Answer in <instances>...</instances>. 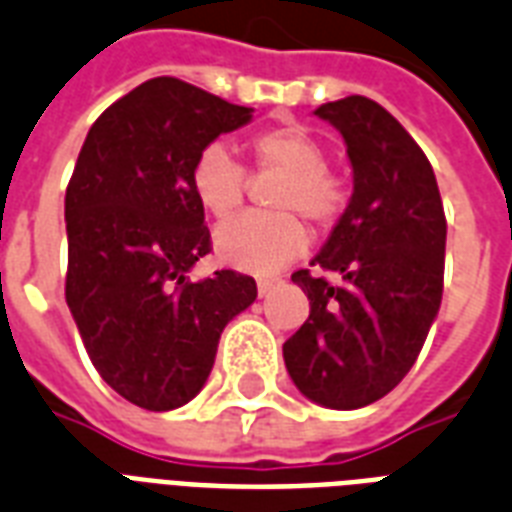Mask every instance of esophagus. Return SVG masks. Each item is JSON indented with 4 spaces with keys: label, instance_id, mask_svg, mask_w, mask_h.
Listing matches in <instances>:
<instances>
[{
    "label": "esophagus",
    "instance_id": "34e87169",
    "mask_svg": "<svg viewBox=\"0 0 512 512\" xmlns=\"http://www.w3.org/2000/svg\"><path fill=\"white\" fill-rule=\"evenodd\" d=\"M273 284H276V279L263 276V279H257V292H260V295H268V292L273 290Z\"/></svg>",
    "mask_w": 512,
    "mask_h": 512
}]
</instances>
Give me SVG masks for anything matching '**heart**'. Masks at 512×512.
<instances>
[{
    "label": "heart",
    "mask_w": 512,
    "mask_h": 512,
    "mask_svg": "<svg viewBox=\"0 0 512 512\" xmlns=\"http://www.w3.org/2000/svg\"><path fill=\"white\" fill-rule=\"evenodd\" d=\"M247 147L257 169L282 174L271 193V206L279 212H249L230 220L217 230L214 249L222 263L236 271L268 273L290 263L306 247V228L298 214L314 228H333L346 212L349 187L327 169L325 144L306 128H263L249 136ZM190 187L209 217L228 220L247 193V169L228 147L206 144L190 169Z\"/></svg>",
    "instance_id": "obj_1"
}]
</instances>
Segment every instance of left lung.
Instances as JSON below:
<instances>
[{
	"instance_id": "obj_1",
	"label": "left lung",
	"mask_w": 512,
	"mask_h": 512,
	"mask_svg": "<svg viewBox=\"0 0 512 512\" xmlns=\"http://www.w3.org/2000/svg\"><path fill=\"white\" fill-rule=\"evenodd\" d=\"M317 115L343 134L354 193L317 273H292L311 311L284 365L308 400L351 411L389 395L419 357L443 298L446 212L424 150L378 101L346 96Z\"/></svg>"
}]
</instances>
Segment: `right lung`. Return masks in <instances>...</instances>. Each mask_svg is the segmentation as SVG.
<instances>
[{
    "mask_svg": "<svg viewBox=\"0 0 512 512\" xmlns=\"http://www.w3.org/2000/svg\"><path fill=\"white\" fill-rule=\"evenodd\" d=\"M249 117L185 80L152 77L101 112L74 163L66 303L93 368L144 411L193 400L225 325L257 298L247 273L187 276L212 252L193 161Z\"/></svg>",
    "mask_w": 512,
    "mask_h": 512,
    "instance_id": "add662e5",
    "label": "right lung"
}]
</instances>
